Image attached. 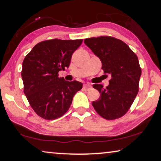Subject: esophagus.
<instances>
[{
	"instance_id": "esophagus-1",
	"label": "esophagus",
	"mask_w": 161,
	"mask_h": 161,
	"mask_svg": "<svg viewBox=\"0 0 161 161\" xmlns=\"http://www.w3.org/2000/svg\"><path fill=\"white\" fill-rule=\"evenodd\" d=\"M92 86L90 84H83V88L86 89H89V88H91Z\"/></svg>"
}]
</instances>
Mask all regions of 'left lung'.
<instances>
[{
    "label": "left lung",
    "mask_w": 161,
    "mask_h": 161,
    "mask_svg": "<svg viewBox=\"0 0 161 161\" xmlns=\"http://www.w3.org/2000/svg\"><path fill=\"white\" fill-rule=\"evenodd\" d=\"M84 43L100 59L104 73L111 77L106 88L93 85L100 94V98L92 102L94 110L107 120L122 117L138 92L142 69L137 56L124 42L112 36L85 39Z\"/></svg>",
    "instance_id": "obj_1"
}]
</instances>
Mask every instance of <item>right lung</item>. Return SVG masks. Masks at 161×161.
Returning a JSON list of instances; mask_svg holds the SVG:
<instances>
[{"mask_svg":"<svg viewBox=\"0 0 161 161\" xmlns=\"http://www.w3.org/2000/svg\"><path fill=\"white\" fill-rule=\"evenodd\" d=\"M83 39L42 41L33 47L24 58L21 75L24 94L36 114L47 120L62 116L72 98L83 87L77 80L59 78L58 72L69 67L72 55Z\"/></svg>","mask_w":161,"mask_h":161,"instance_id":"add662e5","label":"right lung"}]
</instances>
